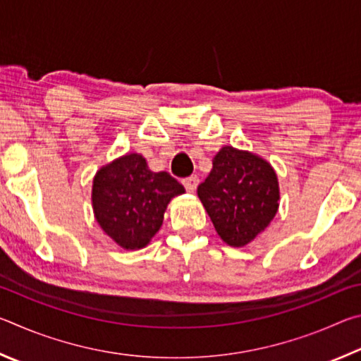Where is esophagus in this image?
Here are the masks:
<instances>
[{
    "label": "esophagus",
    "instance_id": "obj_1",
    "mask_svg": "<svg viewBox=\"0 0 361 361\" xmlns=\"http://www.w3.org/2000/svg\"><path fill=\"white\" fill-rule=\"evenodd\" d=\"M197 185H199L197 176H188V178L183 180V186H185L188 192H194L195 188H197Z\"/></svg>",
    "mask_w": 361,
    "mask_h": 361
}]
</instances>
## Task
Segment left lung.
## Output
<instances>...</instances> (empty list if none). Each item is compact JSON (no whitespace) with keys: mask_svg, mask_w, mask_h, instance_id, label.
<instances>
[{"mask_svg":"<svg viewBox=\"0 0 361 361\" xmlns=\"http://www.w3.org/2000/svg\"><path fill=\"white\" fill-rule=\"evenodd\" d=\"M218 235L243 247L264 231L279 210V181L271 164L248 151L224 146L197 188Z\"/></svg>","mask_w":361,"mask_h":361,"instance_id":"obj_1","label":"left lung"}]
</instances>
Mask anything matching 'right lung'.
<instances>
[{
	"label": "right lung",
	"instance_id": "add662e5",
	"mask_svg": "<svg viewBox=\"0 0 361 361\" xmlns=\"http://www.w3.org/2000/svg\"><path fill=\"white\" fill-rule=\"evenodd\" d=\"M185 192L172 175L151 172L142 154L132 152L97 172L92 207L97 223L126 250H140L161 229L175 195Z\"/></svg>",
	"mask_w": 361,
	"mask_h": 361
}]
</instances>
